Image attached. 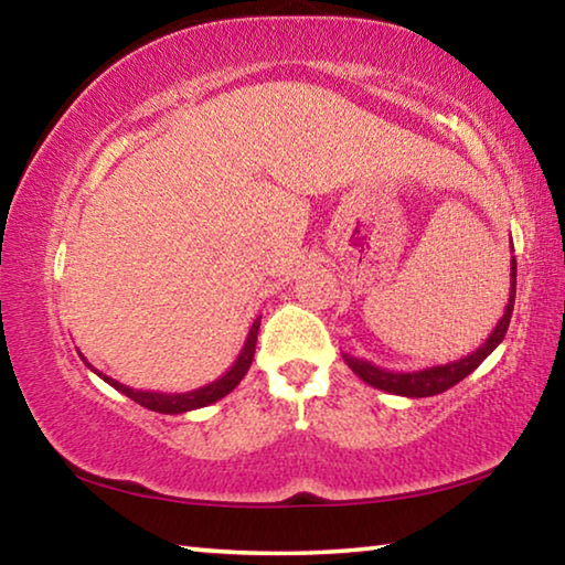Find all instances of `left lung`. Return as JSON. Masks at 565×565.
Masks as SVG:
<instances>
[{
    "mask_svg": "<svg viewBox=\"0 0 565 565\" xmlns=\"http://www.w3.org/2000/svg\"><path fill=\"white\" fill-rule=\"evenodd\" d=\"M513 252V244H511ZM513 301H515V259L511 256V291H509V303H505V311L501 321L495 323V329L491 331V337L486 339L473 353L468 356L444 363V366H428L420 371H388L381 369L376 363H371L366 359H356L351 353H343V361L349 363V369L356 374L361 381H366L369 386L386 391V394H396V396H408V398H426V396H436L444 394L451 386H456L458 381H463L473 369H478V363H483V359L499 347L503 341L505 331H509L511 323V313H513Z\"/></svg>",
    "mask_w": 565,
    "mask_h": 565,
    "instance_id": "1",
    "label": "left lung"
}]
</instances>
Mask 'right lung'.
<instances>
[{
    "label": "right lung",
    "instance_id": "1",
    "mask_svg": "<svg viewBox=\"0 0 565 565\" xmlns=\"http://www.w3.org/2000/svg\"><path fill=\"white\" fill-rule=\"evenodd\" d=\"M259 323H262V317H256L252 329H248V337L244 341V349L242 353H238L234 366L226 371V374L222 379L212 381V384H206L202 388H194V391H186V394H159V391H139V388H129L119 384V381H114L111 376L107 374H99L97 369L92 366V363H87V359L82 356V361L87 363V366L94 371V374L102 376L104 381H107L109 386H114L117 391H121L124 396H129L131 401H137L139 406H145L149 411H157V414H186V411H194V408H204L209 404H214V401L224 398L226 394H232V391L238 386V381H242L246 376L248 366H252L254 361V351H256V333H259Z\"/></svg>",
    "mask_w": 565,
    "mask_h": 565
}]
</instances>
